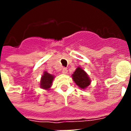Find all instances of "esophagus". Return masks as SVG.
I'll list each match as a JSON object with an SVG mask.
<instances>
[{"instance_id": "esophagus-1", "label": "esophagus", "mask_w": 131, "mask_h": 131, "mask_svg": "<svg viewBox=\"0 0 131 131\" xmlns=\"http://www.w3.org/2000/svg\"><path fill=\"white\" fill-rule=\"evenodd\" d=\"M68 72L67 69H66V68H62V73L63 74H67Z\"/></svg>"}]
</instances>
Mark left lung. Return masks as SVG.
Masks as SVG:
<instances>
[{
	"instance_id": "left-lung-1",
	"label": "left lung",
	"mask_w": 131,
	"mask_h": 131,
	"mask_svg": "<svg viewBox=\"0 0 131 131\" xmlns=\"http://www.w3.org/2000/svg\"><path fill=\"white\" fill-rule=\"evenodd\" d=\"M72 78L77 86H79L81 89H86L91 83V80L86 72L80 67H78L76 69L75 71L72 75Z\"/></svg>"
}]
</instances>
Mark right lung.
Wrapping results in <instances>:
<instances>
[{"instance_id":"add662e5","label":"right lung","mask_w":131,"mask_h":131,"mask_svg":"<svg viewBox=\"0 0 131 131\" xmlns=\"http://www.w3.org/2000/svg\"><path fill=\"white\" fill-rule=\"evenodd\" d=\"M54 78H55L54 75L48 73L47 71H44L43 75H42L41 81H40V87L47 90H50Z\"/></svg>"}]
</instances>
